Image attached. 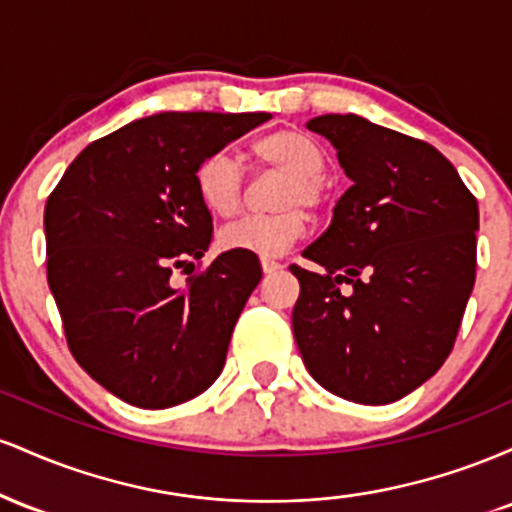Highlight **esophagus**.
<instances>
[{
  "mask_svg": "<svg viewBox=\"0 0 512 512\" xmlns=\"http://www.w3.org/2000/svg\"><path fill=\"white\" fill-rule=\"evenodd\" d=\"M279 269H281V262H276V260H269V257H262V272H264V274L279 272Z\"/></svg>",
  "mask_w": 512,
  "mask_h": 512,
  "instance_id": "obj_1",
  "label": "esophagus"
}]
</instances>
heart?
Returning <instances> with one entry per match:
<instances>
[{
	"instance_id": "heart-1",
	"label": "heart",
	"mask_w": 512,
	"mask_h": 512,
	"mask_svg": "<svg viewBox=\"0 0 512 512\" xmlns=\"http://www.w3.org/2000/svg\"><path fill=\"white\" fill-rule=\"evenodd\" d=\"M262 166L281 170L286 180L276 195L274 214H245L221 228L219 240L226 250L274 257L291 248L305 231L303 207H320L325 197L327 156L322 146L296 129H281L252 146ZM197 192L204 207L219 216L236 214L243 204L245 175L240 163L226 151L209 154L197 168Z\"/></svg>"
}]
</instances>
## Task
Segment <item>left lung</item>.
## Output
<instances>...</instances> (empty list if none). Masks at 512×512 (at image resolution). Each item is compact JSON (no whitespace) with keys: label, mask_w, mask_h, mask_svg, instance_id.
<instances>
[{"label":"left lung","mask_w":512,"mask_h":512,"mask_svg":"<svg viewBox=\"0 0 512 512\" xmlns=\"http://www.w3.org/2000/svg\"><path fill=\"white\" fill-rule=\"evenodd\" d=\"M308 129L330 139L351 187L303 252L322 272L291 264L301 281L293 337L332 395L397 402L455 344L477 274V199L421 139L351 113L313 117Z\"/></svg>","instance_id":"left-lung-1"}]
</instances>
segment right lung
<instances>
[{"instance_id":"obj_1","label":"right lung","mask_w":512,"mask_h":512,"mask_svg":"<svg viewBox=\"0 0 512 512\" xmlns=\"http://www.w3.org/2000/svg\"><path fill=\"white\" fill-rule=\"evenodd\" d=\"M269 113H158L88 144L45 204L48 284L81 368L127 404L166 409L221 375L260 262L211 243L197 168ZM195 269V267H192Z\"/></svg>"}]
</instances>
